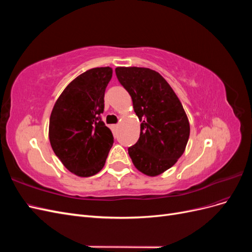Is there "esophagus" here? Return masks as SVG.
<instances>
[{"mask_svg":"<svg viewBox=\"0 0 252 252\" xmlns=\"http://www.w3.org/2000/svg\"><path fill=\"white\" fill-rule=\"evenodd\" d=\"M118 128H119V124H117V125H113V126H112V129H113L114 131H117V130H118Z\"/></svg>","mask_w":252,"mask_h":252,"instance_id":"34e87169","label":"esophagus"}]
</instances>
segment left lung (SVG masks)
<instances>
[{
	"mask_svg": "<svg viewBox=\"0 0 252 252\" xmlns=\"http://www.w3.org/2000/svg\"><path fill=\"white\" fill-rule=\"evenodd\" d=\"M116 74L142 122L139 141L128 148L129 157L136 169L156 177L184 154L190 133L186 112L158 72L143 67H117Z\"/></svg>",
	"mask_w": 252,
	"mask_h": 252,
	"instance_id": "obj_1",
	"label": "left lung"
}]
</instances>
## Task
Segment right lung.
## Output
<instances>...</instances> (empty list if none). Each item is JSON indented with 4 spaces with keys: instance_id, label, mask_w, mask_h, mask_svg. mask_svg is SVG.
<instances>
[{
    "instance_id": "obj_1",
    "label": "right lung",
    "mask_w": 252,
    "mask_h": 252,
    "mask_svg": "<svg viewBox=\"0 0 252 252\" xmlns=\"http://www.w3.org/2000/svg\"><path fill=\"white\" fill-rule=\"evenodd\" d=\"M111 77L110 67L93 68L80 74L68 84L51 111L49 141L52 150L78 177L96 174L112 147V132L100 117Z\"/></svg>"
}]
</instances>
